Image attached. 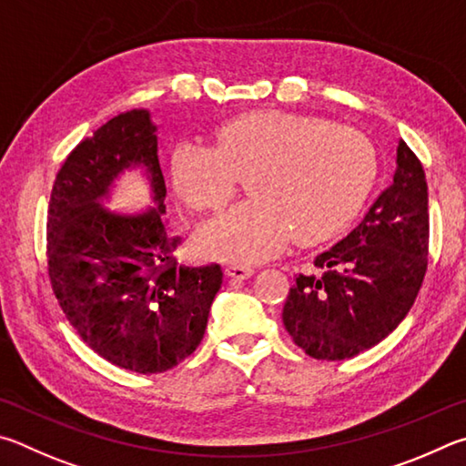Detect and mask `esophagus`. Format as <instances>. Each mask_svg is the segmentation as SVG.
I'll list each match as a JSON object with an SVG mask.
<instances>
[{
    "instance_id": "esophagus-1",
    "label": "esophagus",
    "mask_w": 466,
    "mask_h": 466,
    "mask_svg": "<svg viewBox=\"0 0 466 466\" xmlns=\"http://www.w3.org/2000/svg\"><path fill=\"white\" fill-rule=\"evenodd\" d=\"M225 274L228 276V279H233V280H246V279H249L251 274H254V268L233 264V266H227L225 268Z\"/></svg>"
}]
</instances>
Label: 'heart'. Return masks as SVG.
<instances>
[{"instance_id": "b5f03b06", "label": "heart", "mask_w": 466, "mask_h": 466, "mask_svg": "<svg viewBox=\"0 0 466 466\" xmlns=\"http://www.w3.org/2000/svg\"><path fill=\"white\" fill-rule=\"evenodd\" d=\"M374 149L362 133L319 118L268 110L225 122L215 145L171 155V186L192 210H218L246 177L249 200L204 225V256L254 264L295 238H336L362 208L374 179Z\"/></svg>"}]
</instances>
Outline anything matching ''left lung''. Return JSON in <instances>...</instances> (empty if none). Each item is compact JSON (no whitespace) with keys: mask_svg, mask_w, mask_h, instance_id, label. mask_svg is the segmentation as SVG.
<instances>
[{"mask_svg":"<svg viewBox=\"0 0 466 466\" xmlns=\"http://www.w3.org/2000/svg\"><path fill=\"white\" fill-rule=\"evenodd\" d=\"M428 184L420 159L397 145L393 182L352 233L299 274L282 321L317 360H346L385 339L410 313L428 268Z\"/></svg>","mask_w":466,"mask_h":466,"instance_id":"obj_1","label":"left lung"}]
</instances>
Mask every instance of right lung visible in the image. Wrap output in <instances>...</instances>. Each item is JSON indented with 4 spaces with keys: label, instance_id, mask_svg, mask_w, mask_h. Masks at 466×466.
Instances as JSON below:
<instances>
[{
    "label": "right lung",
    "instance_id": "obj_1",
    "mask_svg": "<svg viewBox=\"0 0 466 466\" xmlns=\"http://www.w3.org/2000/svg\"><path fill=\"white\" fill-rule=\"evenodd\" d=\"M133 167L146 169L156 207L110 213L103 200ZM166 192L157 127L149 110H130L67 155L48 202V279L65 317L104 360L138 374L166 372L198 348L223 284L218 264L177 266Z\"/></svg>",
    "mask_w": 466,
    "mask_h": 466
}]
</instances>
